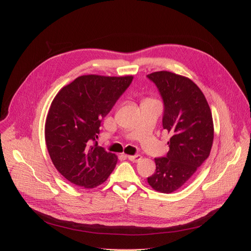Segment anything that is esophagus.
Masks as SVG:
<instances>
[{
	"label": "esophagus",
	"mask_w": 251,
	"mask_h": 251,
	"mask_svg": "<svg viewBox=\"0 0 251 251\" xmlns=\"http://www.w3.org/2000/svg\"><path fill=\"white\" fill-rule=\"evenodd\" d=\"M127 157H128V160H129V161L133 162V163H138V162H139V161H141V159H142V156H141L140 154L127 155Z\"/></svg>",
	"instance_id": "1"
}]
</instances>
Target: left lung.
Instances as JSON below:
<instances>
[{"label":"left lung","mask_w":251,"mask_h":251,"mask_svg":"<svg viewBox=\"0 0 251 251\" xmlns=\"http://www.w3.org/2000/svg\"><path fill=\"white\" fill-rule=\"evenodd\" d=\"M164 100L163 127L170 133L169 151L156 157L148 182L155 191L181 188L207 159L214 141V122L207 100L191 79L169 71L148 75Z\"/></svg>","instance_id":"1"}]
</instances>
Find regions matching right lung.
Wrapping results in <instances>:
<instances>
[{
	"mask_svg": "<svg viewBox=\"0 0 251 251\" xmlns=\"http://www.w3.org/2000/svg\"><path fill=\"white\" fill-rule=\"evenodd\" d=\"M132 79V75H82L52 100L45 126L48 151L59 173L75 185L95 188L115 169L117 155L98 147L96 139L102 118Z\"/></svg>",
	"mask_w": 251,
	"mask_h": 251,
	"instance_id": "1",
	"label": "right lung"
}]
</instances>
